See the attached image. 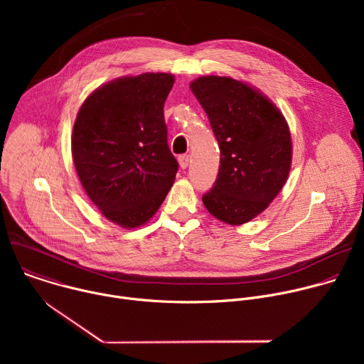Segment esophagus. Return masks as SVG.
I'll use <instances>...</instances> for the list:
<instances>
[{
  "label": "esophagus",
  "mask_w": 364,
  "mask_h": 364,
  "mask_svg": "<svg viewBox=\"0 0 364 364\" xmlns=\"http://www.w3.org/2000/svg\"><path fill=\"white\" fill-rule=\"evenodd\" d=\"M178 163H180L181 168H187L188 164H190V155L188 154H181L178 157Z\"/></svg>",
  "instance_id": "obj_1"
}]
</instances>
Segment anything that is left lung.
<instances>
[{
  "instance_id": "obj_1",
  "label": "left lung",
  "mask_w": 364,
  "mask_h": 364,
  "mask_svg": "<svg viewBox=\"0 0 364 364\" xmlns=\"http://www.w3.org/2000/svg\"><path fill=\"white\" fill-rule=\"evenodd\" d=\"M190 87L220 148L218 178L201 200L216 219L243 225L267 209L288 178V124L268 97L232 77L203 76Z\"/></svg>"
}]
</instances>
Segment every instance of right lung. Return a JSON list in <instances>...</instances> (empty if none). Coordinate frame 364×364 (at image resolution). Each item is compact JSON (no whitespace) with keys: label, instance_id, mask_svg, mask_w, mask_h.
I'll list each match as a JSON object with an SVG mask.
<instances>
[{"label":"right lung","instance_id":"1","mask_svg":"<svg viewBox=\"0 0 364 364\" xmlns=\"http://www.w3.org/2000/svg\"><path fill=\"white\" fill-rule=\"evenodd\" d=\"M170 73H144L97 87L79 109L72 155L79 180L102 215L138 228L160 209L178 163L167 142Z\"/></svg>","mask_w":364,"mask_h":364}]
</instances>
